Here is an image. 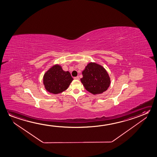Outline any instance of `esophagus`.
Listing matches in <instances>:
<instances>
[{"label": "esophagus", "mask_w": 157, "mask_h": 157, "mask_svg": "<svg viewBox=\"0 0 157 157\" xmlns=\"http://www.w3.org/2000/svg\"><path fill=\"white\" fill-rule=\"evenodd\" d=\"M74 79H75V80H80V78H79V77H78V76H77V77H74Z\"/></svg>", "instance_id": "esophagus-1"}]
</instances>
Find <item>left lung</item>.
I'll use <instances>...</instances> for the list:
<instances>
[{"instance_id": "obj_1", "label": "left lung", "mask_w": 157, "mask_h": 157, "mask_svg": "<svg viewBox=\"0 0 157 157\" xmlns=\"http://www.w3.org/2000/svg\"><path fill=\"white\" fill-rule=\"evenodd\" d=\"M82 74L81 83L85 89L93 95L104 92L111 83V79L106 70L97 63H89Z\"/></svg>"}]
</instances>
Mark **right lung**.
I'll use <instances>...</instances> for the list:
<instances>
[{"label":"right lung","mask_w":157,"mask_h":157,"mask_svg":"<svg viewBox=\"0 0 157 157\" xmlns=\"http://www.w3.org/2000/svg\"><path fill=\"white\" fill-rule=\"evenodd\" d=\"M73 80L69 71H65L60 65L56 64L44 74L43 84L48 92L57 94L67 90Z\"/></svg>","instance_id":"1"}]
</instances>
